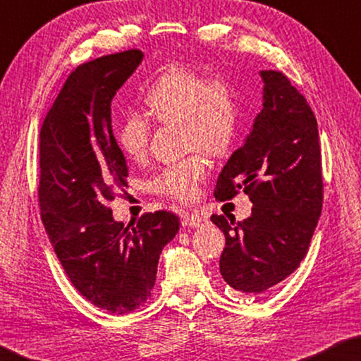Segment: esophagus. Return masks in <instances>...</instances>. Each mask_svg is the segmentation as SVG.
Masks as SVG:
<instances>
[{"label": "esophagus", "mask_w": 361, "mask_h": 361, "mask_svg": "<svg viewBox=\"0 0 361 361\" xmlns=\"http://www.w3.org/2000/svg\"><path fill=\"white\" fill-rule=\"evenodd\" d=\"M207 217L202 216V214H188L183 217V225H186V227H202V225L207 224Z\"/></svg>", "instance_id": "1"}]
</instances>
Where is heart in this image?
<instances>
[{
    "label": "heart",
    "mask_w": 361,
    "mask_h": 361,
    "mask_svg": "<svg viewBox=\"0 0 361 361\" xmlns=\"http://www.w3.org/2000/svg\"><path fill=\"white\" fill-rule=\"evenodd\" d=\"M148 114L162 123L180 122L188 150L202 148L221 157L235 139L239 106L231 82L221 75L207 76L188 66H172L154 81L144 95ZM152 126L137 112L126 116L116 131L117 144L126 158L142 161L148 153ZM208 172L200 152L172 162L153 176L150 190L180 202L194 200Z\"/></svg>",
    "instance_id": "heart-1"
}]
</instances>
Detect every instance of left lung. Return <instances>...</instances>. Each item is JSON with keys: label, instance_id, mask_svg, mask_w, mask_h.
<instances>
[{"label": "left lung", "instance_id": "left-lung-1", "mask_svg": "<svg viewBox=\"0 0 361 361\" xmlns=\"http://www.w3.org/2000/svg\"><path fill=\"white\" fill-rule=\"evenodd\" d=\"M263 109L217 178L216 200L239 190L253 203L243 222L211 216L225 235L221 274L238 293L264 294L305 258L324 200L321 147L312 108L291 81L263 70Z\"/></svg>", "mask_w": 361, "mask_h": 361}]
</instances>
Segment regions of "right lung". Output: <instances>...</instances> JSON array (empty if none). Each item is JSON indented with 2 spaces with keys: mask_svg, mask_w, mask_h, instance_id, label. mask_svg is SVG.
Here are the masks:
<instances>
[{
  "mask_svg": "<svg viewBox=\"0 0 361 361\" xmlns=\"http://www.w3.org/2000/svg\"><path fill=\"white\" fill-rule=\"evenodd\" d=\"M142 56L134 48L78 66L40 128L42 222L78 293L116 314L152 298L161 250L180 230L171 211L145 213L125 227L109 208L128 176L111 102Z\"/></svg>",
  "mask_w": 361,
  "mask_h": 361,
  "instance_id": "add662e5",
  "label": "right lung"
}]
</instances>
